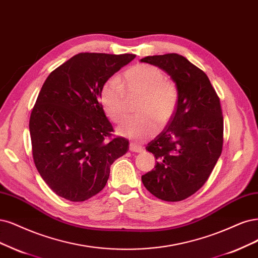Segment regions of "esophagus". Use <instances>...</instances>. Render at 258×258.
I'll return each instance as SVG.
<instances>
[{
	"label": "esophagus",
	"instance_id": "obj_1",
	"mask_svg": "<svg viewBox=\"0 0 258 258\" xmlns=\"http://www.w3.org/2000/svg\"><path fill=\"white\" fill-rule=\"evenodd\" d=\"M129 149L133 153H143L144 152V148L142 147L141 145L135 144V143H130L129 145Z\"/></svg>",
	"mask_w": 258,
	"mask_h": 258
}]
</instances>
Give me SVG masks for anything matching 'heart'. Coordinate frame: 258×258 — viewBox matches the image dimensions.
<instances>
[{
    "instance_id": "heart-1",
    "label": "heart",
    "mask_w": 258,
    "mask_h": 258,
    "mask_svg": "<svg viewBox=\"0 0 258 258\" xmlns=\"http://www.w3.org/2000/svg\"><path fill=\"white\" fill-rule=\"evenodd\" d=\"M141 95L139 103L140 116L131 118L118 127L121 137L138 142L153 138L159 131V121L166 125L176 112L178 90L172 80L159 68L139 64L127 69L121 77L110 79L100 91L102 110L114 122H120L127 116V96Z\"/></svg>"
}]
</instances>
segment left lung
<instances>
[{
  "label": "left lung",
  "instance_id": "left-lung-1",
  "mask_svg": "<svg viewBox=\"0 0 258 258\" xmlns=\"http://www.w3.org/2000/svg\"><path fill=\"white\" fill-rule=\"evenodd\" d=\"M141 61L162 69L178 90L173 118L146 147L155 156L156 165L142 176V181L160 200L182 201L202 188L221 156L220 99L206 74L182 55L170 53Z\"/></svg>",
  "mask_w": 258,
  "mask_h": 258
}]
</instances>
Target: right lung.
I'll list each match as a JSON object with an SVG mask.
<instances>
[{
  "instance_id": "1",
  "label": "right lung",
  "mask_w": 258,
  "mask_h": 258,
  "mask_svg": "<svg viewBox=\"0 0 258 258\" xmlns=\"http://www.w3.org/2000/svg\"><path fill=\"white\" fill-rule=\"evenodd\" d=\"M135 54L79 53L49 75L30 118L35 165L58 197L83 202L99 193L110 166L129 149L111 137L113 127L99 103L103 84Z\"/></svg>"
}]
</instances>
